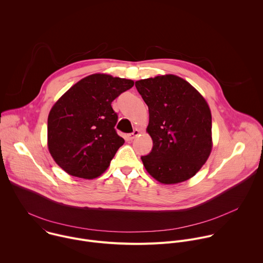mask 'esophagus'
Returning <instances> with one entry per match:
<instances>
[{
  "instance_id": "obj_1",
  "label": "esophagus",
  "mask_w": 263,
  "mask_h": 263,
  "mask_svg": "<svg viewBox=\"0 0 263 263\" xmlns=\"http://www.w3.org/2000/svg\"><path fill=\"white\" fill-rule=\"evenodd\" d=\"M139 133H140V131L138 130V129H135L132 133H130L128 136H127V138H128V140H130V141H132L133 139H135L138 135H139Z\"/></svg>"
}]
</instances>
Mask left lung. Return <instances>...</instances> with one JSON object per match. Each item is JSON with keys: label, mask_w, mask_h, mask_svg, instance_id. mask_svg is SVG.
Wrapping results in <instances>:
<instances>
[{"label": "left lung", "mask_w": 263, "mask_h": 263, "mask_svg": "<svg viewBox=\"0 0 263 263\" xmlns=\"http://www.w3.org/2000/svg\"><path fill=\"white\" fill-rule=\"evenodd\" d=\"M148 107L146 132L152 152L141 157L144 168L161 184L185 182L200 170L213 148L212 114L203 96L173 74L135 81Z\"/></svg>", "instance_id": "8db88e82"}]
</instances>
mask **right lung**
<instances>
[{
	"label": "right lung",
	"instance_id": "obj_1",
	"mask_svg": "<svg viewBox=\"0 0 263 263\" xmlns=\"http://www.w3.org/2000/svg\"><path fill=\"white\" fill-rule=\"evenodd\" d=\"M134 81L96 73L80 79L53 104L47 120V147L70 176L92 180L108 168L125 143L116 132L111 102Z\"/></svg>",
	"mask_w": 263,
	"mask_h": 263
}]
</instances>
